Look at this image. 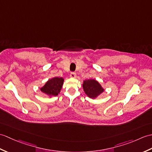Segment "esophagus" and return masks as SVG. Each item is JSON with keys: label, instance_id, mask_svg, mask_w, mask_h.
Segmentation results:
<instances>
[{"label": "esophagus", "instance_id": "esophagus-1", "mask_svg": "<svg viewBox=\"0 0 152 152\" xmlns=\"http://www.w3.org/2000/svg\"><path fill=\"white\" fill-rule=\"evenodd\" d=\"M70 76L72 77V78H75V77H76V73H75V72H71L70 73Z\"/></svg>", "mask_w": 152, "mask_h": 152}]
</instances>
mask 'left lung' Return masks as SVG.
Returning <instances> with one entry per match:
<instances>
[{
  "instance_id": "left-lung-1",
  "label": "left lung",
  "mask_w": 152,
  "mask_h": 152,
  "mask_svg": "<svg viewBox=\"0 0 152 152\" xmlns=\"http://www.w3.org/2000/svg\"><path fill=\"white\" fill-rule=\"evenodd\" d=\"M82 87L87 96L93 100L97 98L105 91L101 84L95 79L84 80Z\"/></svg>"
}]
</instances>
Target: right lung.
Returning <instances> with one entry per match:
<instances>
[{
  "label": "right lung",
  "instance_id": "right-lung-1",
  "mask_svg": "<svg viewBox=\"0 0 152 152\" xmlns=\"http://www.w3.org/2000/svg\"><path fill=\"white\" fill-rule=\"evenodd\" d=\"M64 79L61 77H54L48 80L44 86L40 88L41 91L49 98L58 96L61 92Z\"/></svg>",
  "mask_w": 152,
  "mask_h": 152
}]
</instances>
